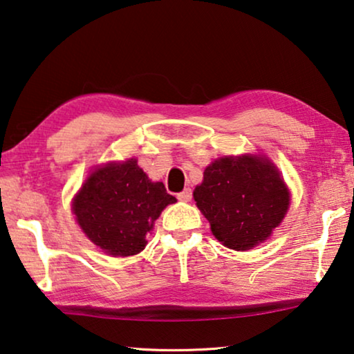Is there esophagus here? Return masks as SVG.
I'll return each mask as SVG.
<instances>
[{"label": "esophagus", "instance_id": "esophagus-1", "mask_svg": "<svg viewBox=\"0 0 354 354\" xmlns=\"http://www.w3.org/2000/svg\"><path fill=\"white\" fill-rule=\"evenodd\" d=\"M192 196H193V193H192V189L189 188H185L183 189V192H180L177 194V198L180 199V201H183V203H188L189 199H192Z\"/></svg>", "mask_w": 354, "mask_h": 354}]
</instances>
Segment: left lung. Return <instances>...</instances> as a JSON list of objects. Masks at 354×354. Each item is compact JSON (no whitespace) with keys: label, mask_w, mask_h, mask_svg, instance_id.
<instances>
[{"label":"left lung","mask_w":354,"mask_h":354,"mask_svg":"<svg viewBox=\"0 0 354 354\" xmlns=\"http://www.w3.org/2000/svg\"><path fill=\"white\" fill-rule=\"evenodd\" d=\"M193 196L214 236L234 250H248L265 241L289 207V189L279 172L252 155L214 161Z\"/></svg>","instance_id":"obj_1"}]
</instances>
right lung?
<instances>
[{
	"instance_id": "right-lung-1",
	"label": "right lung",
	"mask_w": 354,
	"mask_h": 354,
	"mask_svg": "<svg viewBox=\"0 0 354 354\" xmlns=\"http://www.w3.org/2000/svg\"><path fill=\"white\" fill-rule=\"evenodd\" d=\"M177 199L151 182L137 160L95 169L75 196L73 212L92 243L110 255H136L167 204Z\"/></svg>"
}]
</instances>
